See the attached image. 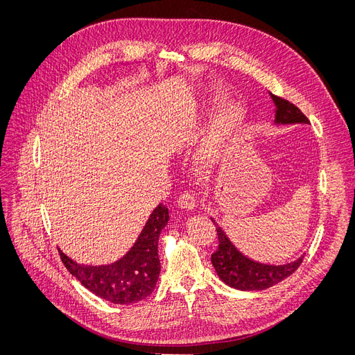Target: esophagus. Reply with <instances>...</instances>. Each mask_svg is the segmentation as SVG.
Listing matches in <instances>:
<instances>
[{"label": "esophagus", "mask_w": 355, "mask_h": 355, "mask_svg": "<svg viewBox=\"0 0 355 355\" xmlns=\"http://www.w3.org/2000/svg\"><path fill=\"white\" fill-rule=\"evenodd\" d=\"M178 207L185 211H192L196 208V198L191 192H184V194L178 198Z\"/></svg>", "instance_id": "esophagus-1"}]
</instances>
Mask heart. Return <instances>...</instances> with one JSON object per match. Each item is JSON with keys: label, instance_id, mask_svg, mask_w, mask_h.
<instances>
[{"label": "heart", "instance_id": "heart-1", "mask_svg": "<svg viewBox=\"0 0 355 355\" xmlns=\"http://www.w3.org/2000/svg\"><path fill=\"white\" fill-rule=\"evenodd\" d=\"M243 121L241 109L228 106L219 112L211 124L205 141L200 150V163L204 166L215 164L228 147L231 140L236 136Z\"/></svg>", "mask_w": 355, "mask_h": 355}]
</instances>
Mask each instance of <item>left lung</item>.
I'll use <instances>...</instances> for the list:
<instances>
[{"label": "left lung", "instance_id": "left-lung-1", "mask_svg": "<svg viewBox=\"0 0 355 355\" xmlns=\"http://www.w3.org/2000/svg\"><path fill=\"white\" fill-rule=\"evenodd\" d=\"M269 94L276 107L273 124H309V119L299 107L279 98V96L272 94L270 92ZM212 222L216 225L219 246L216 252L212 253L211 262L219 279L234 288L243 290V292L269 288L292 275L303 262V256L295 262L279 266L254 262L235 248L214 219Z\"/></svg>", "mask_w": 355, "mask_h": 355}]
</instances>
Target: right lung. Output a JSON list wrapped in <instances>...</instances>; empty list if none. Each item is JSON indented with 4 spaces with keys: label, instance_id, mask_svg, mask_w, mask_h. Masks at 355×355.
Instances as JSON below:
<instances>
[{
    "label": "right lung",
    "instance_id": "obj_1",
    "mask_svg": "<svg viewBox=\"0 0 355 355\" xmlns=\"http://www.w3.org/2000/svg\"><path fill=\"white\" fill-rule=\"evenodd\" d=\"M168 209L158 205L146 222L133 248L120 261L107 266H86L59 249L69 273L87 290L113 304H132L150 296L159 276L158 238L168 223Z\"/></svg>",
    "mask_w": 355,
    "mask_h": 355
}]
</instances>
